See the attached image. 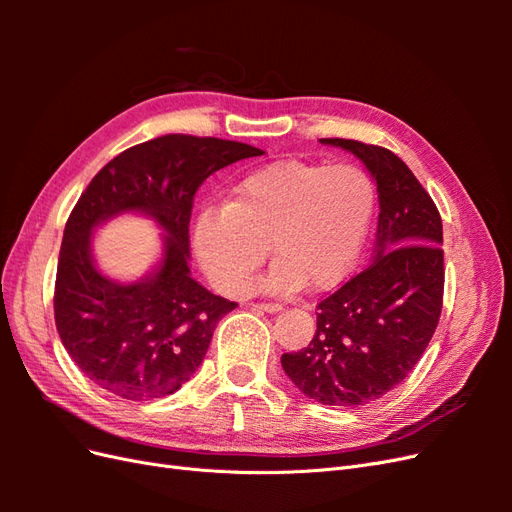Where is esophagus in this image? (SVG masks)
Here are the masks:
<instances>
[{
  "label": "esophagus",
  "instance_id": "34e87169",
  "mask_svg": "<svg viewBox=\"0 0 512 512\" xmlns=\"http://www.w3.org/2000/svg\"><path fill=\"white\" fill-rule=\"evenodd\" d=\"M254 309H260V312L275 314V312H282V305L280 303H256Z\"/></svg>",
  "mask_w": 512,
  "mask_h": 512
}]
</instances>
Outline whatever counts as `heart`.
<instances>
[{"label":"heart","mask_w":512,"mask_h":512,"mask_svg":"<svg viewBox=\"0 0 512 512\" xmlns=\"http://www.w3.org/2000/svg\"><path fill=\"white\" fill-rule=\"evenodd\" d=\"M374 209L376 183L363 166L277 160L245 175L228 207L198 215L196 254L226 294L247 290L269 243L277 260L260 288H327L359 258Z\"/></svg>","instance_id":"obj_1"}]
</instances>
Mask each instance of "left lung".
<instances>
[{
    "mask_svg": "<svg viewBox=\"0 0 512 512\" xmlns=\"http://www.w3.org/2000/svg\"><path fill=\"white\" fill-rule=\"evenodd\" d=\"M359 158L378 185L374 260L318 303L307 348L282 354L299 389L324 406L376 401L408 378L436 333L444 297L442 218L393 151L320 138Z\"/></svg>",
    "mask_w": 512,
    "mask_h": 512,
    "instance_id": "8db88e82",
    "label": "left lung"
}]
</instances>
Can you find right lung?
I'll return each mask as SVG.
<instances>
[{"mask_svg":"<svg viewBox=\"0 0 512 512\" xmlns=\"http://www.w3.org/2000/svg\"><path fill=\"white\" fill-rule=\"evenodd\" d=\"M262 153L213 136L166 134L119 153L91 179L66 222L53 307L61 344L100 389L128 401L166 397L203 363L215 327L237 303L190 275L194 194L215 170ZM123 210L151 214L169 235L159 271L134 285L104 278L88 245L90 230Z\"/></svg>","mask_w":512,"mask_h":512,"instance_id":"obj_1","label":"right lung"}]
</instances>
